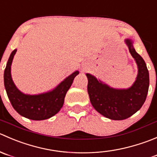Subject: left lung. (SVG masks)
Masks as SVG:
<instances>
[{
  "instance_id": "8db88e82",
  "label": "left lung",
  "mask_w": 157,
  "mask_h": 157,
  "mask_svg": "<svg viewBox=\"0 0 157 157\" xmlns=\"http://www.w3.org/2000/svg\"><path fill=\"white\" fill-rule=\"evenodd\" d=\"M124 42L138 69L136 80L130 88H114L94 75L86 74L91 105L98 112L111 120H124L139 111L149 89V72L144 59L136 52L132 40L126 39Z\"/></svg>"
}]
</instances>
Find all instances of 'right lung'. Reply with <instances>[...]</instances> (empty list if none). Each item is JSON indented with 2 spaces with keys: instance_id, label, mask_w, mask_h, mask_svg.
<instances>
[{
  "instance_id": "obj_1",
  "label": "right lung",
  "mask_w": 157,
  "mask_h": 157,
  "mask_svg": "<svg viewBox=\"0 0 157 157\" xmlns=\"http://www.w3.org/2000/svg\"><path fill=\"white\" fill-rule=\"evenodd\" d=\"M16 52L17 49H14L10 54L4 74V87L12 106L18 114L30 120L50 118L63 106L66 92L79 72H74L55 88L47 92L39 94H24L17 88L11 77V64Z\"/></svg>"
}]
</instances>
